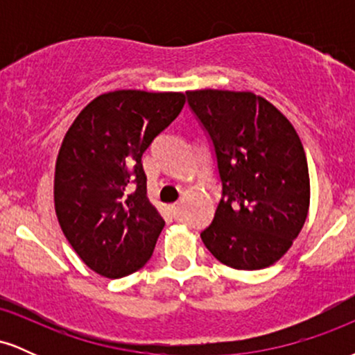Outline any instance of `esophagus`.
I'll return each instance as SVG.
<instances>
[{"label":"esophagus","mask_w":355,"mask_h":355,"mask_svg":"<svg viewBox=\"0 0 355 355\" xmlns=\"http://www.w3.org/2000/svg\"><path fill=\"white\" fill-rule=\"evenodd\" d=\"M170 211H172L173 218H178L182 215V205L180 203H173V205H170Z\"/></svg>","instance_id":"1"}]
</instances>
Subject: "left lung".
<instances>
[{"label":"left lung","mask_w":355,"mask_h":355,"mask_svg":"<svg viewBox=\"0 0 355 355\" xmlns=\"http://www.w3.org/2000/svg\"><path fill=\"white\" fill-rule=\"evenodd\" d=\"M187 100L210 138L222 183L203 243L232 268L272 266L307 218L311 182L302 141L274 105L252 92L195 89Z\"/></svg>","instance_id":"8db88e82"}]
</instances>
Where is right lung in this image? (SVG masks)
<instances>
[{
  "label": "right lung",
  "mask_w": 355,
  "mask_h": 355,
  "mask_svg": "<svg viewBox=\"0 0 355 355\" xmlns=\"http://www.w3.org/2000/svg\"><path fill=\"white\" fill-rule=\"evenodd\" d=\"M185 105L183 93L116 89L80 112L55 168V210L70 245L108 279L141 268L165 222L146 197L141 155Z\"/></svg>",
  "instance_id": "1"
}]
</instances>
